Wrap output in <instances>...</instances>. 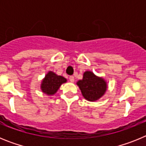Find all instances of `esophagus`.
Here are the masks:
<instances>
[{"label":"esophagus","instance_id":"34e87169","mask_svg":"<svg viewBox=\"0 0 146 146\" xmlns=\"http://www.w3.org/2000/svg\"><path fill=\"white\" fill-rule=\"evenodd\" d=\"M69 80H70L71 82H74V77L73 76H70L69 77Z\"/></svg>","mask_w":146,"mask_h":146}]
</instances>
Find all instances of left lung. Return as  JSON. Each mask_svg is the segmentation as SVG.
<instances>
[{
	"instance_id": "8db88e82",
	"label": "left lung",
	"mask_w": 146,
	"mask_h": 146,
	"mask_svg": "<svg viewBox=\"0 0 146 146\" xmlns=\"http://www.w3.org/2000/svg\"><path fill=\"white\" fill-rule=\"evenodd\" d=\"M82 96L89 102L97 101L104 96L108 88V83L102 77H98L91 71H86L82 79L77 82Z\"/></svg>"
}]
</instances>
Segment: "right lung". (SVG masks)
<instances>
[{
  "mask_svg": "<svg viewBox=\"0 0 146 146\" xmlns=\"http://www.w3.org/2000/svg\"><path fill=\"white\" fill-rule=\"evenodd\" d=\"M66 79L64 77L54 73L53 72H48L41 83V90L48 96H52L57 92L59 88L63 83L66 82Z\"/></svg>",
  "mask_w": 146,
  "mask_h": 146,
  "instance_id": "right-lung-1",
  "label": "right lung"
}]
</instances>
